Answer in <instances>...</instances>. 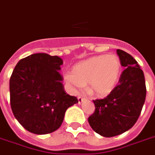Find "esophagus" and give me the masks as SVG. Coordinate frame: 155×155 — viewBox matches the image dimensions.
<instances>
[{
    "label": "esophagus",
    "instance_id": "esophagus-1",
    "mask_svg": "<svg viewBox=\"0 0 155 155\" xmlns=\"http://www.w3.org/2000/svg\"><path fill=\"white\" fill-rule=\"evenodd\" d=\"M84 99L83 97H80V96H79L78 97V102H79V104H81L83 102H84Z\"/></svg>",
    "mask_w": 155,
    "mask_h": 155
}]
</instances>
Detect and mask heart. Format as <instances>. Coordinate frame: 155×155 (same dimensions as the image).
<instances>
[{
    "instance_id": "heart-1",
    "label": "heart",
    "mask_w": 155,
    "mask_h": 155,
    "mask_svg": "<svg viewBox=\"0 0 155 155\" xmlns=\"http://www.w3.org/2000/svg\"><path fill=\"white\" fill-rule=\"evenodd\" d=\"M121 74V64L114 55H99L77 63L64 81L71 88L87 84V91L96 96L108 95L115 87Z\"/></svg>"
}]
</instances>
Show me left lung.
Here are the masks:
<instances>
[{
    "label": "left lung",
    "instance_id": "obj_1",
    "mask_svg": "<svg viewBox=\"0 0 155 155\" xmlns=\"http://www.w3.org/2000/svg\"><path fill=\"white\" fill-rule=\"evenodd\" d=\"M120 64L125 67L111 92L104 99L94 100L95 112L88 118L91 127L102 136L114 137L135 124L145 103V77L143 70L127 52L117 49Z\"/></svg>",
    "mask_w": 155,
    "mask_h": 155
}]
</instances>
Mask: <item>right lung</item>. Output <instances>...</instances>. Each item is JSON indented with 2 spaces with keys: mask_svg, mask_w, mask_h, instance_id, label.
I'll list each match as a JSON object with an SVG mask.
<instances>
[{
  "mask_svg": "<svg viewBox=\"0 0 155 155\" xmlns=\"http://www.w3.org/2000/svg\"><path fill=\"white\" fill-rule=\"evenodd\" d=\"M63 60L36 53L17 63L9 80L10 104L17 121L31 133L46 134L60 127L67 109L77 104L68 95L59 71Z\"/></svg>",
  "mask_w": 155,
  "mask_h": 155,
  "instance_id": "obj_1",
  "label": "right lung"
}]
</instances>
